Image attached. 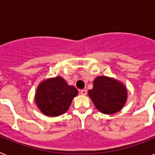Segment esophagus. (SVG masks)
Masks as SVG:
<instances>
[{"label":"esophagus","instance_id":"1","mask_svg":"<svg viewBox=\"0 0 155 155\" xmlns=\"http://www.w3.org/2000/svg\"><path fill=\"white\" fill-rule=\"evenodd\" d=\"M81 95H86L87 94V90L86 89H81V91H80Z\"/></svg>","mask_w":155,"mask_h":155}]
</instances>
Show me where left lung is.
<instances>
[{
  "label": "left lung",
  "mask_w": 155,
  "mask_h": 155,
  "mask_svg": "<svg viewBox=\"0 0 155 155\" xmlns=\"http://www.w3.org/2000/svg\"><path fill=\"white\" fill-rule=\"evenodd\" d=\"M95 107L102 113L111 115L118 113L127 100V89L121 81L105 75L98 76L88 92Z\"/></svg>",
  "instance_id": "1"
}]
</instances>
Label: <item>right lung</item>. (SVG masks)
Instances as JSON below:
<instances>
[{
    "label": "right lung",
    "instance_id": "right-lung-1",
    "mask_svg": "<svg viewBox=\"0 0 155 155\" xmlns=\"http://www.w3.org/2000/svg\"><path fill=\"white\" fill-rule=\"evenodd\" d=\"M78 90L69 85L61 76L48 78L37 87L34 101L42 114L48 117H58L69 109Z\"/></svg>",
    "mask_w": 155,
    "mask_h": 155
}]
</instances>
